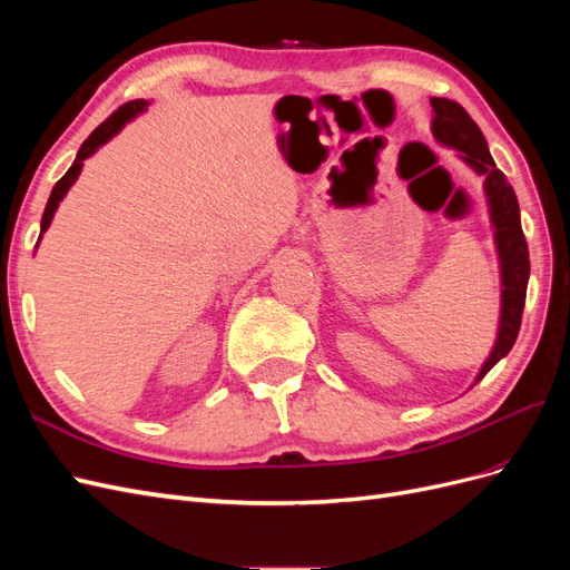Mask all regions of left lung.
<instances>
[{
	"label": "left lung",
	"instance_id": "1",
	"mask_svg": "<svg viewBox=\"0 0 570 570\" xmlns=\"http://www.w3.org/2000/svg\"><path fill=\"white\" fill-rule=\"evenodd\" d=\"M430 105H433L435 111L433 135L442 145L459 149L463 154L461 159L469 164L478 176H485V193L490 202L497 252L499 262H502V321H499V337L494 350L485 361V366L478 373V381H482L497 361L509 354L515 337H519L525 306V289L530 278V254L521 228L519 199H515V193L507 176L494 166L485 135H482L475 120L459 101L433 97Z\"/></svg>",
	"mask_w": 570,
	"mask_h": 570
}]
</instances>
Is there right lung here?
<instances>
[{
	"label": "right lung",
	"mask_w": 570,
	"mask_h": 570,
	"mask_svg": "<svg viewBox=\"0 0 570 570\" xmlns=\"http://www.w3.org/2000/svg\"><path fill=\"white\" fill-rule=\"evenodd\" d=\"M145 107H147L145 99H135V101H128V105H124V107H118V109L105 120V124L97 126V128L90 132L88 140H85V142L80 145L78 157H76L73 166L66 170V176L55 185V189H51V195H49V199H47L45 214H42V226H40V237H42V233L49 228L51 216H55L59 202H61L63 195L68 193V187H71V185L76 183V178H78V174H80V168H82V161L88 159L90 154H95L107 140H111V137H114L120 128L126 126V120H130L132 116L140 114Z\"/></svg>",
	"instance_id": "add662e5"
}]
</instances>
